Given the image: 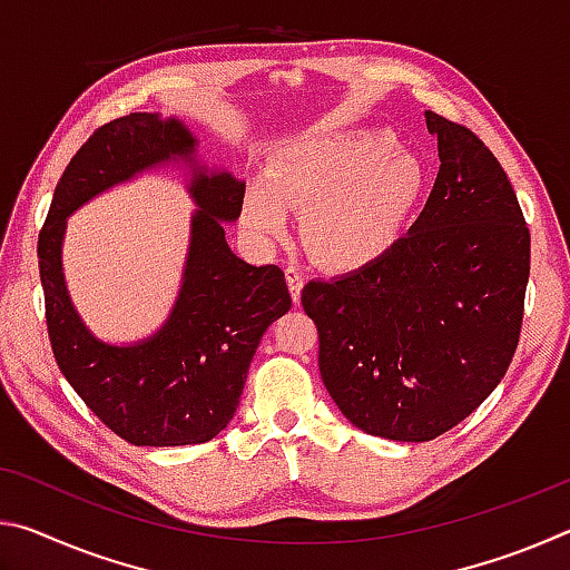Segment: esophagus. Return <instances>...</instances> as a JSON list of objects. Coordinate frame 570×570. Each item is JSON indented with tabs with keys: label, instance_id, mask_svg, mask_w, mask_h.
<instances>
[{
	"label": "esophagus",
	"instance_id": "1",
	"mask_svg": "<svg viewBox=\"0 0 570 570\" xmlns=\"http://www.w3.org/2000/svg\"><path fill=\"white\" fill-rule=\"evenodd\" d=\"M286 282H288V292H292L294 304L302 302V288H304V276L296 266H286Z\"/></svg>",
	"mask_w": 570,
	"mask_h": 570
}]
</instances>
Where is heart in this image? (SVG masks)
<instances>
[{
  "instance_id": "b5f03b06",
  "label": "heart",
  "mask_w": 570,
  "mask_h": 570,
  "mask_svg": "<svg viewBox=\"0 0 570 570\" xmlns=\"http://www.w3.org/2000/svg\"><path fill=\"white\" fill-rule=\"evenodd\" d=\"M264 183L250 186L240 204L250 236L278 238L288 208H304L308 254L326 268L352 272L377 262L400 238L424 168L390 130L352 128L288 142L268 163Z\"/></svg>"
}]
</instances>
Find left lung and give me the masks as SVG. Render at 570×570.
I'll return each instance as SVG.
<instances>
[{"instance_id":"1","label":"left lung","mask_w":570,"mask_h":570,"mask_svg":"<svg viewBox=\"0 0 570 570\" xmlns=\"http://www.w3.org/2000/svg\"><path fill=\"white\" fill-rule=\"evenodd\" d=\"M424 122L440 170L407 236L302 292L326 392L354 428L394 442L435 440L498 387L530 274V234L498 158L438 112Z\"/></svg>"}]
</instances>
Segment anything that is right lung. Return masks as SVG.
I'll list each match as a JSON object with an SVG mask.
<instances>
[{
  "instance_id": "add662e5",
  "label": "right lung",
  "mask_w": 570,
  "mask_h": 570,
  "mask_svg": "<svg viewBox=\"0 0 570 570\" xmlns=\"http://www.w3.org/2000/svg\"><path fill=\"white\" fill-rule=\"evenodd\" d=\"M180 167L197 206L181 288L169 320L146 341L95 337L63 282L66 218L142 171ZM246 183L198 158V138L176 115L130 112L95 130L57 183L40 230V278L57 366L82 402L132 445L178 448L214 440L238 407L264 332L292 308L278 266L230 250Z\"/></svg>"
}]
</instances>
